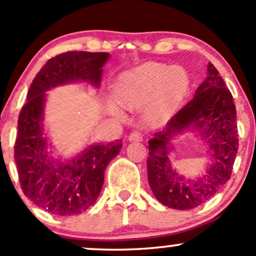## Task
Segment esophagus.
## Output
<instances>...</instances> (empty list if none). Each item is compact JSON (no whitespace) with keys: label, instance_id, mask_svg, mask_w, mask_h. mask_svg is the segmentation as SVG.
I'll return each mask as SVG.
<instances>
[{"label":"esophagus","instance_id":"obj_1","mask_svg":"<svg viewBox=\"0 0 256 256\" xmlns=\"http://www.w3.org/2000/svg\"><path fill=\"white\" fill-rule=\"evenodd\" d=\"M142 140L143 137L140 132H132V134H128V140L130 142H140Z\"/></svg>","mask_w":256,"mask_h":256}]
</instances>
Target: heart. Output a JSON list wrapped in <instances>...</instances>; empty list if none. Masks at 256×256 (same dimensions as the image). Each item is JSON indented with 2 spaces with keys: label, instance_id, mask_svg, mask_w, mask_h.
I'll list each match as a JSON object with an SVG mask.
<instances>
[{
  "label": "heart",
  "instance_id": "obj_1",
  "mask_svg": "<svg viewBox=\"0 0 256 256\" xmlns=\"http://www.w3.org/2000/svg\"><path fill=\"white\" fill-rule=\"evenodd\" d=\"M189 86L183 67L146 62L122 73L118 83V98L130 110L148 106L146 116L152 122L165 119L180 101Z\"/></svg>",
  "mask_w": 256,
  "mask_h": 256
}]
</instances>
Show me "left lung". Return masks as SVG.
I'll use <instances>...</instances> for the list:
<instances>
[{
    "label": "left lung",
    "instance_id": "1",
    "mask_svg": "<svg viewBox=\"0 0 256 256\" xmlns=\"http://www.w3.org/2000/svg\"><path fill=\"white\" fill-rule=\"evenodd\" d=\"M192 130L208 146V164L198 178H186L174 168L169 152L179 134ZM148 182L154 196L173 210H192L204 204L228 183L238 149L236 107L218 70L207 66V77L188 102L148 140Z\"/></svg>",
    "mask_w": 256,
    "mask_h": 256
}]
</instances>
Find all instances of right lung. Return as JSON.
<instances>
[{"mask_svg":"<svg viewBox=\"0 0 256 256\" xmlns=\"http://www.w3.org/2000/svg\"><path fill=\"white\" fill-rule=\"evenodd\" d=\"M110 56L108 52H67L48 60L32 80L19 114L14 158L20 185L26 198L54 216H77L95 204L106 167L119 154L122 142L90 144L67 160L55 156L44 131L46 91L71 83L98 89Z\"/></svg>","mask_w":256,"mask_h":256,"instance_id":"add662e5","label":"right lung"}]
</instances>
